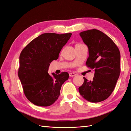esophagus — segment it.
<instances>
[{"instance_id": "esophagus-1", "label": "esophagus", "mask_w": 131, "mask_h": 131, "mask_svg": "<svg viewBox=\"0 0 131 131\" xmlns=\"http://www.w3.org/2000/svg\"><path fill=\"white\" fill-rule=\"evenodd\" d=\"M77 75L76 74H75L74 73H71L69 74V76H70V77H75Z\"/></svg>"}]
</instances>
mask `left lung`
<instances>
[{
    "label": "left lung",
    "instance_id": "left-lung-1",
    "mask_svg": "<svg viewBox=\"0 0 131 131\" xmlns=\"http://www.w3.org/2000/svg\"><path fill=\"white\" fill-rule=\"evenodd\" d=\"M79 35L88 48L86 65L94 70L92 81L83 78L84 83L79 88V93L91 102L104 101L114 90L120 75V51L115 43L100 30H89Z\"/></svg>",
    "mask_w": 131,
    "mask_h": 131
}]
</instances>
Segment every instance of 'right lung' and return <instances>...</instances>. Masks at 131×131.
Masks as SVG:
<instances>
[{"mask_svg":"<svg viewBox=\"0 0 131 131\" xmlns=\"http://www.w3.org/2000/svg\"><path fill=\"white\" fill-rule=\"evenodd\" d=\"M71 33H44L27 44L19 56L18 77L26 98L32 104L48 106L58 99L61 86L69 78L67 72L48 73L52 61L70 38Z\"/></svg>","mask_w":131,"mask_h":131,"instance_id":"right-lung-1","label":"right lung"}]
</instances>
